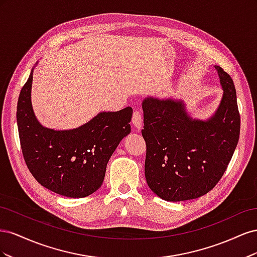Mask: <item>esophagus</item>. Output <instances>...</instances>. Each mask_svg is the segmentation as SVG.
I'll return each instance as SVG.
<instances>
[{"mask_svg": "<svg viewBox=\"0 0 257 257\" xmlns=\"http://www.w3.org/2000/svg\"><path fill=\"white\" fill-rule=\"evenodd\" d=\"M132 122L137 130H142L143 127V113L141 110H135L132 116Z\"/></svg>", "mask_w": 257, "mask_h": 257, "instance_id": "34e87169", "label": "esophagus"}]
</instances>
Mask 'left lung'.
Listing matches in <instances>:
<instances>
[{
  "label": "left lung",
  "mask_w": 257,
  "mask_h": 257,
  "mask_svg": "<svg viewBox=\"0 0 257 257\" xmlns=\"http://www.w3.org/2000/svg\"><path fill=\"white\" fill-rule=\"evenodd\" d=\"M215 68L224 94L206 122L191 119L182 102L152 97L143 102L146 180L165 200L194 199L211 191L237 147L240 114L234 81L221 66Z\"/></svg>",
  "instance_id": "left-lung-1"
}]
</instances>
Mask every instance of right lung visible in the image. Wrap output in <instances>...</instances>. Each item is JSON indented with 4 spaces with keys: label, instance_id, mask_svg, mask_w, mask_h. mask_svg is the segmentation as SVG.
Instances as JSON below:
<instances>
[{
    "label": "right lung",
    "instance_id": "right-lung-1",
    "mask_svg": "<svg viewBox=\"0 0 257 257\" xmlns=\"http://www.w3.org/2000/svg\"><path fill=\"white\" fill-rule=\"evenodd\" d=\"M33 71L17 104L20 146L26 164L46 189L66 197L81 198L98 190L107 163L131 132L133 109L100 112L84 125L69 131L43 127L31 105Z\"/></svg>",
    "mask_w": 257,
    "mask_h": 257
}]
</instances>
